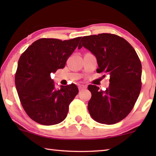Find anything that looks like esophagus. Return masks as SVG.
I'll use <instances>...</instances> for the list:
<instances>
[{
    "label": "esophagus",
    "mask_w": 156,
    "mask_h": 156,
    "mask_svg": "<svg viewBox=\"0 0 156 156\" xmlns=\"http://www.w3.org/2000/svg\"><path fill=\"white\" fill-rule=\"evenodd\" d=\"M86 88H87V86L84 85V84H80V85L78 86L79 91H82V90H83V89H86Z\"/></svg>",
    "instance_id": "34e87169"
}]
</instances>
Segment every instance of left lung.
<instances>
[{"mask_svg":"<svg viewBox=\"0 0 156 156\" xmlns=\"http://www.w3.org/2000/svg\"><path fill=\"white\" fill-rule=\"evenodd\" d=\"M83 47L96 56L97 72L110 76L109 87L105 91L96 85L88 86L91 93L89 114L101 124L120 122L130 113L140 92V60L133 47L114 34L84 36L78 49Z\"/></svg>","mask_w":156,"mask_h":156,"instance_id":"left-lung-1","label":"left lung"}]
</instances>
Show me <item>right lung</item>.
Segmentation results:
<instances>
[{
    "label": "right lung",
    "mask_w": 156,
    "mask_h": 156,
    "mask_svg": "<svg viewBox=\"0 0 156 156\" xmlns=\"http://www.w3.org/2000/svg\"><path fill=\"white\" fill-rule=\"evenodd\" d=\"M80 38L63 41L39 39L20 56L15 76L16 87L23 109L35 122L54 125L67 117L69 105L78 89L75 84L56 89L50 74L65 67Z\"/></svg>",
    "instance_id": "1"
}]
</instances>
